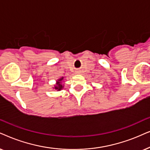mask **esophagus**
Masks as SVG:
<instances>
[{
	"label": "esophagus",
	"mask_w": 150,
	"mask_h": 150,
	"mask_svg": "<svg viewBox=\"0 0 150 150\" xmlns=\"http://www.w3.org/2000/svg\"><path fill=\"white\" fill-rule=\"evenodd\" d=\"M79 73H80V71H77V73H78V74H79Z\"/></svg>",
	"instance_id": "34e87169"
}]
</instances>
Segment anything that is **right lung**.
<instances>
[{
	"mask_svg": "<svg viewBox=\"0 0 150 150\" xmlns=\"http://www.w3.org/2000/svg\"><path fill=\"white\" fill-rule=\"evenodd\" d=\"M63 79H64V77H62V78L59 79L57 81L56 85H55L54 87V88L55 90H57V91H61V90L63 88L64 86H63V85L62 84V81L63 80Z\"/></svg>",
	"mask_w": 150,
	"mask_h": 150,
	"instance_id": "1",
	"label": "right lung"
}]
</instances>
